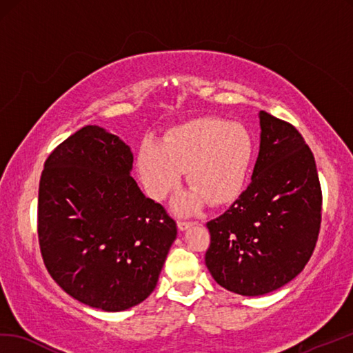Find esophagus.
I'll list each match as a JSON object with an SVG mask.
<instances>
[{
    "mask_svg": "<svg viewBox=\"0 0 353 353\" xmlns=\"http://www.w3.org/2000/svg\"><path fill=\"white\" fill-rule=\"evenodd\" d=\"M195 223L194 221H190V219H179V223H177V227H179V230H186L188 227H191V225H194Z\"/></svg>",
    "mask_w": 353,
    "mask_h": 353,
    "instance_id": "1",
    "label": "esophagus"
}]
</instances>
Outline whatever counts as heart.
Masks as SVG:
<instances>
[{"instance_id":"heart-1","label":"heart","mask_w":353,"mask_h":353,"mask_svg":"<svg viewBox=\"0 0 353 353\" xmlns=\"http://www.w3.org/2000/svg\"><path fill=\"white\" fill-rule=\"evenodd\" d=\"M252 149V138L241 123L200 117L171 128L161 143L144 141L138 152V171L154 200L176 190L185 168L191 188L179 196V208L192 209L204 200L221 204L241 191Z\"/></svg>"}]
</instances>
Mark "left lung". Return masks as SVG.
<instances>
[{
  "label": "left lung",
  "mask_w": 353,
  "mask_h": 353,
  "mask_svg": "<svg viewBox=\"0 0 353 353\" xmlns=\"http://www.w3.org/2000/svg\"><path fill=\"white\" fill-rule=\"evenodd\" d=\"M260 152L251 183L206 224V266L242 296L283 288L305 268L322 221V188L305 139L290 123L260 111Z\"/></svg>",
  "instance_id": "8db88e82"
}]
</instances>
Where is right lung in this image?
Instances as JSON below:
<instances>
[{
  "instance_id": "obj_1",
  "label": "right lung",
  "mask_w": 353,
  "mask_h": 353,
  "mask_svg": "<svg viewBox=\"0 0 353 353\" xmlns=\"http://www.w3.org/2000/svg\"><path fill=\"white\" fill-rule=\"evenodd\" d=\"M132 162L119 137L84 126L55 147L40 176L37 234L48 272L103 311L149 296L177 236L176 221L130 176Z\"/></svg>"
}]
</instances>
